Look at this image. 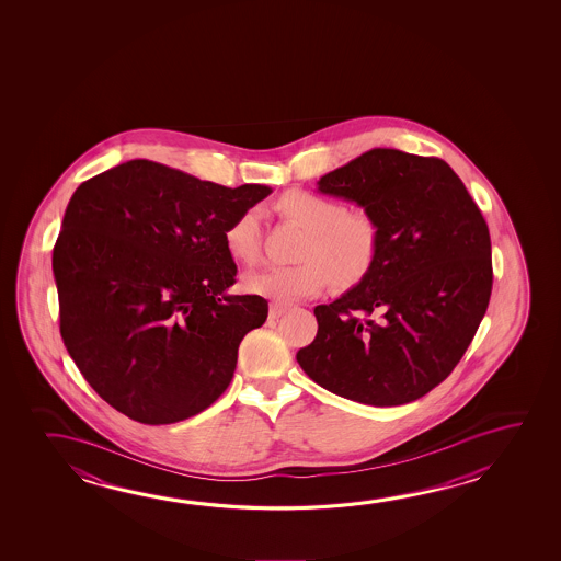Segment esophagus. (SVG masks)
Segmentation results:
<instances>
[{"instance_id":"esophagus-1","label":"esophagus","mask_w":561,"mask_h":561,"mask_svg":"<svg viewBox=\"0 0 561 561\" xmlns=\"http://www.w3.org/2000/svg\"><path fill=\"white\" fill-rule=\"evenodd\" d=\"M285 311H287L285 305H270V319H279Z\"/></svg>"}]
</instances>
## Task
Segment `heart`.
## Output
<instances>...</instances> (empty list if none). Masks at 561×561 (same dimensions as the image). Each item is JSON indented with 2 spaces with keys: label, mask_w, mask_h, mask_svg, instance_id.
<instances>
[{
  "label": "heart",
  "mask_w": 561,
  "mask_h": 561,
  "mask_svg": "<svg viewBox=\"0 0 561 561\" xmlns=\"http://www.w3.org/2000/svg\"><path fill=\"white\" fill-rule=\"evenodd\" d=\"M284 219L307 230L297 266H272L244 277V289L276 304H294L321 294L334 282L354 287L376 267L381 252V227L368 211H348L344 203L327 195L294 190L276 202ZM225 249L240 264H254L260 256L262 229L256 209L240 213L225 234Z\"/></svg>",
  "instance_id": "1"
}]
</instances>
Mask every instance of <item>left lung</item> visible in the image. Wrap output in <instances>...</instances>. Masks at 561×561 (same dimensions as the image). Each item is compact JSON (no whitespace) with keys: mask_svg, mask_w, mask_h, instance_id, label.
<instances>
[{"mask_svg":"<svg viewBox=\"0 0 561 561\" xmlns=\"http://www.w3.org/2000/svg\"><path fill=\"white\" fill-rule=\"evenodd\" d=\"M319 192L358 203L381 227L371 274L329 305L297 362L350 401L396 407L450 376L493 287L491 237L463 182L440 158L374 148L322 175Z\"/></svg>","mask_w":561,"mask_h":561,"instance_id":"8db88e82","label":"left lung"}]
</instances>
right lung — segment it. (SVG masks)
<instances>
[{
	"label": "right lung",
	"mask_w": 561,
	"mask_h": 561,
	"mask_svg": "<svg viewBox=\"0 0 561 561\" xmlns=\"http://www.w3.org/2000/svg\"><path fill=\"white\" fill-rule=\"evenodd\" d=\"M267 185L203 182L150 160L93 175L66 207L53 250L60 334L103 401L172 424L229 387L240 340L266 322L237 279L222 234Z\"/></svg>",
	"instance_id": "right-lung-1"
}]
</instances>
